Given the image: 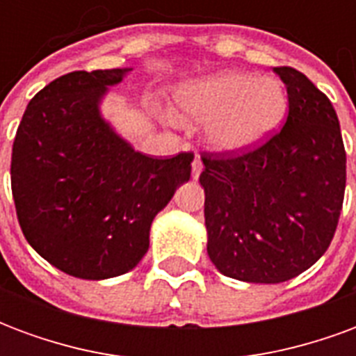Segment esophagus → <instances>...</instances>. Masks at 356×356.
Returning <instances> with one entry per match:
<instances>
[{
    "label": "esophagus",
    "mask_w": 356,
    "mask_h": 356,
    "mask_svg": "<svg viewBox=\"0 0 356 356\" xmlns=\"http://www.w3.org/2000/svg\"><path fill=\"white\" fill-rule=\"evenodd\" d=\"M202 170H204V163H202L200 156L196 154V158H194V162H193V179L200 177Z\"/></svg>",
    "instance_id": "34e87169"
}]
</instances>
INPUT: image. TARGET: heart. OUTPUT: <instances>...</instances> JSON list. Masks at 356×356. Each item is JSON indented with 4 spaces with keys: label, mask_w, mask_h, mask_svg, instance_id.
I'll return each mask as SVG.
<instances>
[{
    "label": "heart",
    "mask_w": 356,
    "mask_h": 356,
    "mask_svg": "<svg viewBox=\"0 0 356 356\" xmlns=\"http://www.w3.org/2000/svg\"><path fill=\"white\" fill-rule=\"evenodd\" d=\"M179 104L188 116L209 120L208 137L219 150H248L267 139L282 122L286 89L275 78L223 72L186 83Z\"/></svg>",
    "instance_id": "b5f03b06"
}]
</instances>
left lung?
<instances>
[{
	"label": "left lung",
	"mask_w": 356,
	"mask_h": 356,
	"mask_svg": "<svg viewBox=\"0 0 356 356\" xmlns=\"http://www.w3.org/2000/svg\"><path fill=\"white\" fill-rule=\"evenodd\" d=\"M275 72L288 91L286 124L259 147L202 154L209 259L225 276L255 284L286 282L321 259L347 177L328 97L296 68Z\"/></svg>",
	"instance_id": "left-lung-1"
}]
</instances>
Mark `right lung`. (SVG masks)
Wrapping results in <instances>:
<instances>
[{
	"label": "right lung",
	"mask_w": 356,
	"mask_h": 356,
	"mask_svg": "<svg viewBox=\"0 0 356 356\" xmlns=\"http://www.w3.org/2000/svg\"><path fill=\"white\" fill-rule=\"evenodd\" d=\"M127 68L65 74L28 102L15 135L11 188L28 244L83 280L131 270L150 225L191 179L193 152H135L101 118L106 88Z\"/></svg>",
	"instance_id": "add662e5"
}]
</instances>
